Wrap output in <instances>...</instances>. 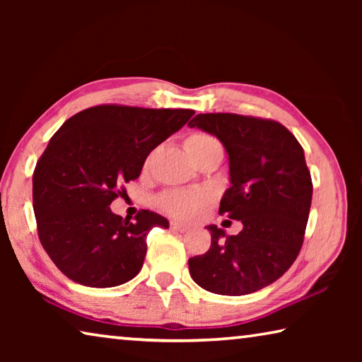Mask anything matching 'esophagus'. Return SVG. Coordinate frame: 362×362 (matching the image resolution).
I'll list each match as a JSON object with an SVG mask.
<instances>
[{
    "instance_id": "obj_1",
    "label": "esophagus",
    "mask_w": 362,
    "mask_h": 362,
    "mask_svg": "<svg viewBox=\"0 0 362 362\" xmlns=\"http://www.w3.org/2000/svg\"><path fill=\"white\" fill-rule=\"evenodd\" d=\"M170 230H173V231H179V233H185V231L189 230V226H187V225H183V223H180V222H175V220H173V222H170Z\"/></svg>"
}]
</instances>
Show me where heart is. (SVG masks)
<instances>
[{
  "instance_id": "b5f03b06",
  "label": "heart",
  "mask_w": 362,
  "mask_h": 362,
  "mask_svg": "<svg viewBox=\"0 0 362 362\" xmlns=\"http://www.w3.org/2000/svg\"><path fill=\"white\" fill-rule=\"evenodd\" d=\"M185 148L194 161L211 153H223L216 137L206 132H193L185 139ZM207 194L201 192H168L159 196L158 204L164 212L182 220H193L199 217L207 203Z\"/></svg>"
}]
</instances>
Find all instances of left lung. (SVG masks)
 <instances>
[{
    "mask_svg": "<svg viewBox=\"0 0 362 362\" xmlns=\"http://www.w3.org/2000/svg\"><path fill=\"white\" fill-rule=\"evenodd\" d=\"M216 136L228 153L230 182L218 214L241 220L228 236L209 225L211 247L188 260L189 274L220 296H246L272 284L302 249L313 183L302 145L278 121L201 113L188 122Z\"/></svg>",
    "mask_w": 362,
    "mask_h": 362,
    "instance_id": "obj_1",
    "label": "left lung"
}]
</instances>
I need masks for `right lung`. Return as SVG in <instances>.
Returning a JSON list of instances; mask_svg holds the SVG:
<instances>
[{
    "label": "right lung",
    "mask_w": 362,
    "mask_h": 362,
    "mask_svg": "<svg viewBox=\"0 0 362 362\" xmlns=\"http://www.w3.org/2000/svg\"><path fill=\"white\" fill-rule=\"evenodd\" d=\"M193 110L97 105L66 119L33 173V209L42 247L66 278L113 287L137 276L153 226L164 217L140 211L134 222L110 209L139 179L151 150L187 124Z\"/></svg>",
    "instance_id": "obj_1"
}]
</instances>
